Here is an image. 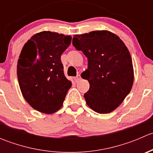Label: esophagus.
Wrapping results in <instances>:
<instances>
[{
	"label": "esophagus",
	"mask_w": 153,
	"mask_h": 153,
	"mask_svg": "<svg viewBox=\"0 0 153 153\" xmlns=\"http://www.w3.org/2000/svg\"><path fill=\"white\" fill-rule=\"evenodd\" d=\"M75 81H76V82H78V81H81V75H78L76 77H75Z\"/></svg>",
	"instance_id": "obj_1"
}]
</instances>
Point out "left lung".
Returning a JSON list of instances; mask_svg holds the SVG:
<instances>
[{
    "instance_id": "left-lung-1",
    "label": "left lung",
    "mask_w": 153,
    "mask_h": 153,
    "mask_svg": "<svg viewBox=\"0 0 153 153\" xmlns=\"http://www.w3.org/2000/svg\"><path fill=\"white\" fill-rule=\"evenodd\" d=\"M72 44L88 59L81 78L89 83L84 97L92 110L109 113L124 101L134 81L132 58L122 40L107 30L74 35Z\"/></svg>"
}]
</instances>
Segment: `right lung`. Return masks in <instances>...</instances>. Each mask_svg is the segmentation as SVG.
<instances>
[{"mask_svg":"<svg viewBox=\"0 0 153 153\" xmlns=\"http://www.w3.org/2000/svg\"><path fill=\"white\" fill-rule=\"evenodd\" d=\"M71 39L69 35L43 31L22 48L17 65L18 84L24 99L38 112L52 114L61 109L72 86L61 61Z\"/></svg>","mask_w":153,"mask_h":153,"instance_id":"1","label":"right lung"}]
</instances>
